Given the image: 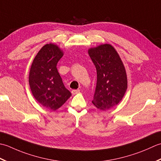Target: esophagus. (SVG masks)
I'll return each instance as SVG.
<instances>
[{
  "label": "esophagus",
  "instance_id": "obj_1",
  "mask_svg": "<svg viewBox=\"0 0 161 161\" xmlns=\"http://www.w3.org/2000/svg\"><path fill=\"white\" fill-rule=\"evenodd\" d=\"M79 92H80V90H74L71 91V93L73 95H75V94H77Z\"/></svg>",
  "mask_w": 161,
  "mask_h": 161
}]
</instances>
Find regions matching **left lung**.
Listing matches in <instances>:
<instances>
[{"label":"left lung","instance_id":"1","mask_svg":"<svg viewBox=\"0 0 161 161\" xmlns=\"http://www.w3.org/2000/svg\"><path fill=\"white\" fill-rule=\"evenodd\" d=\"M88 53L97 74L92 103L98 109L108 110L122 101L127 90L125 67L119 54L110 44L91 48Z\"/></svg>","mask_w":161,"mask_h":161}]
</instances>
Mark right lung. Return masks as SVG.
<instances>
[{"label":"right lung","instance_id":"1","mask_svg":"<svg viewBox=\"0 0 161 161\" xmlns=\"http://www.w3.org/2000/svg\"><path fill=\"white\" fill-rule=\"evenodd\" d=\"M63 51L54 44L44 45L34 58L29 73V85L35 99L48 110H56L71 94L64 87L57 69Z\"/></svg>","mask_w":161,"mask_h":161}]
</instances>
